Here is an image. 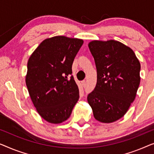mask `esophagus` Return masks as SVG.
Segmentation results:
<instances>
[{
	"label": "esophagus",
	"mask_w": 154,
	"mask_h": 154,
	"mask_svg": "<svg viewBox=\"0 0 154 154\" xmlns=\"http://www.w3.org/2000/svg\"><path fill=\"white\" fill-rule=\"evenodd\" d=\"M82 85H83L84 86H85L86 85V81H85V80H83V81L82 82Z\"/></svg>",
	"instance_id": "obj_1"
}]
</instances>
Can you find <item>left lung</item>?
I'll list each match as a JSON object with an SVG mask.
<instances>
[{"label":"left lung","instance_id":"1","mask_svg":"<svg viewBox=\"0 0 154 154\" xmlns=\"http://www.w3.org/2000/svg\"><path fill=\"white\" fill-rule=\"evenodd\" d=\"M97 70V83L88 95L94 118L112 123L123 117L135 98L140 82V63L134 51L119 41L88 43Z\"/></svg>","mask_w":154,"mask_h":154}]
</instances>
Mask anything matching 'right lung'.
Instances as JSON below:
<instances>
[{
	"mask_svg": "<svg viewBox=\"0 0 154 154\" xmlns=\"http://www.w3.org/2000/svg\"><path fill=\"white\" fill-rule=\"evenodd\" d=\"M83 42L61 35L45 39L28 60V91L37 112L47 122L66 121L79 100V88L70 75Z\"/></svg>",
	"mask_w": 154,
	"mask_h": 154,
	"instance_id": "1",
	"label": "right lung"
}]
</instances>
